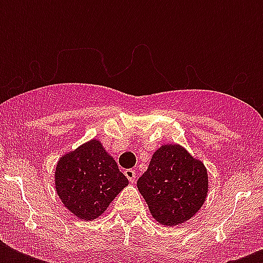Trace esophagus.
Listing matches in <instances>:
<instances>
[{
	"label": "esophagus",
	"mask_w": 263,
	"mask_h": 263,
	"mask_svg": "<svg viewBox=\"0 0 263 263\" xmlns=\"http://www.w3.org/2000/svg\"><path fill=\"white\" fill-rule=\"evenodd\" d=\"M124 175L127 176V179L129 180L131 183H134V181H135L136 172L134 171V169H125V171H124Z\"/></svg>",
	"instance_id": "esophagus-1"
}]
</instances>
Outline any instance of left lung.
<instances>
[{"mask_svg":"<svg viewBox=\"0 0 263 263\" xmlns=\"http://www.w3.org/2000/svg\"><path fill=\"white\" fill-rule=\"evenodd\" d=\"M136 185L153 218L165 227H176L195 216L204 203L208 169L183 146L162 144Z\"/></svg>","mask_w":263,"mask_h":263,"instance_id":"8db88e82","label":"left lung"}]
</instances>
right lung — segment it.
<instances>
[{"instance_id":"add662e5","label":"right lung","mask_w":263,"mask_h":263,"mask_svg":"<svg viewBox=\"0 0 263 263\" xmlns=\"http://www.w3.org/2000/svg\"><path fill=\"white\" fill-rule=\"evenodd\" d=\"M54 185L64 206L84 221L98 218L128 185L115 158L101 140L91 139L64 154L54 171Z\"/></svg>"}]
</instances>
